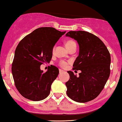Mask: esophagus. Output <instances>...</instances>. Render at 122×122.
Masks as SVG:
<instances>
[{"mask_svg":"<svg viewBox=\"0 0 122 122\" xmlns=\"http://www.w3.org/2000/svg\"><path fill=\"white\" fill-rule=\"evenodd\" d=\"M59 71H60V73H62L64 72V70H61V69H60L59 70Z\"/></svg>","mask_w":122,"mask_h":122,"instance_id":"34e87169","label":"esophagus"}]
</instances>
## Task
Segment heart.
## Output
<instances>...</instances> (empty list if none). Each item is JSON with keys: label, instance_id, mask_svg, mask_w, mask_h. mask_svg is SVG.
I'll return each mask as SVG.
<instances>
[{"label": "heart", "instance_id": "1", "mask_svg": "<svg viewBox=\"0 0 122 122\" xmlns=\"http://www.w3.org/2000/svg\"><path fill=\"white\" fill-rule=\"evenodd\" d=\"M65 44H66V48L68 49L71 46L73 45L76 44V43L75 42H74L73 41H72V40H68V41H66ZM68 62H66V61H60V62L59 63V66H60L61 68H67V67H68Z\"/></svg>", "mask_w": 122, "mask_h": 122}]
</instances>
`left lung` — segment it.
<instances>
[{
    "label": "left lung",
    "instance_id": "8db88e82",
    "mask_svg": "<svg viewBox=\"0 0 122 122\" xmlns=\"http://www.w3.org/2000/svg\"><path fill=\"white\" fill-rule=\"evenodd\" d=\"M66 36L79 44V55L73 69L81 71L79 77L71 71H67L70 79L66 83L67 94L76 102H88L98 96L109 77L110 54L102 41L93 34L70 31Z\"/></svg>",
    "mask_w": 122,
    "mask_h": 122
}]
</instances>
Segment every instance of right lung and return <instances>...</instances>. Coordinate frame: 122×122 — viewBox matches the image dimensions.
<instances>
[{
	"mask_svg": "<svg viewBox=\"0 0 122 122\" xmlns=\"http://www.w3.org/2000/svg\"><path fill=\"white\" fill-rule=\"evenodd\" d=\"M66 31L53 27H41L24 37L16 48L12 64L15 85L22 97L31 101L45 99L59 70L51 66L46 73L41 70L44 62H49L54 45Z\"/></svg>",
	"mask_w": 122,
	"mask_h": 122,
	"instance_id": "1",
	"label": "right lung"
}]
</instances>
